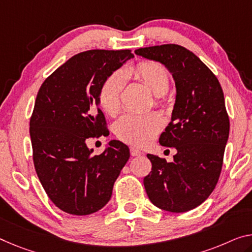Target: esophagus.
<instances>
[{
    "label": "esophagus",
    "mask_w": 252,
    "mask_h": 252,
    "mask_svg": "<svg viewBox=\"0 0 252 252\" xmlns=\"http://www.w3.org/2000/svg\"><path fill=\"white\" fill-rule=\"evenodd\" d=\"M129 151H130V156L131 157H138V156H141V154H142L141 151H139L136 148H133V146H130Z\"/></svg>",
    "instance_id": "esophagus-1"
}]
</instances>
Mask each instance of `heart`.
<instances>
[{"instance_id":"obj_1","label":"heart","mask_w":252,"mask_h":252,"mask_svg":"<svg viewBox=\"0 0 252 252\" xmlns=\"http://www.w3.org/2000/svg\"><path fill=\"white\" fill-rule=\"evenodd\" d=\"M127 74L133 76L151 94L158 95V103H163L162 98L170 87L171 76L163 65L154 61H142L127 69ZM125 86V77L121 72H114L103 81L99 90V103L109 115L118 113L121 108L122 92ZM164 121L158 113L143 115L126 114L115 124V133L119 139L131 145L144 146L162 129Z\"/></svg>"}]
</instances>
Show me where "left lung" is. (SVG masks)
Returning <instances> with one entry per match:
<instances>
[{
    "label": "left lung",
    "instance_id": "obj_1",
    "mask_svg": "<svg viewBox=\"0 0 252 252\" xmlns=\"http://www.w3.org/2000/svg\"><path fill=\"white\" fill-rule=\"evenodd\" d=\"M135 54L165 65L177 88L171 122L158 138L177 154L173 162L148 154L152 170L143 181L146 193L161 210L190 211L208 198L222 170L230 131L222 87L214 73L180 45L151 46Z\"/></svg>",
    "mask_w": 252,
    "mask_h": 252
}]
</instances>
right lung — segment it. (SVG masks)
Returning <instances> with one entry per match:
<instances>
[{"instance_id":"1","label":"right lung","mask_w":252,"mask_h":252,"mask_svg":"<svg viewBox=\"0 0 252 252\" xmlns=\"http://www.w3.org/2000/svg\"><path fill=\"white\" fill-rule=\"evenodd\" d=\"M133 57L131 50L91 49L54 71L38 91L30 138L33 165L49 199L63 212L89 215L109 202L129 158L128 146L111 141L92 156L87 142L109 133L99 104L103 81Z\"/></svg>"}]
</instances>
